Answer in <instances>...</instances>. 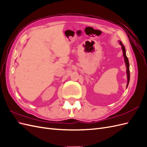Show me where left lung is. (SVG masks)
<instances>
[{"label": "left lung", "instance_id": "8db88e82", "mask_svg": "<svg viewBox=\"0 0 147 147\" xmlns=\"http://www.w3.org/2000/svg\"><path fill=\"white\" fill-rule=\"evenodd\" d=\"M120 45L122 46V50H123V56L124 57V61H125V63L126 65V68H127V87L129 84V79H130V73H129V61L126 55V50H125V48H124V45H123V43L121 42H119Z\"/></svg>", "mask_w": 147, "mask_h": 147}]
</instances>
